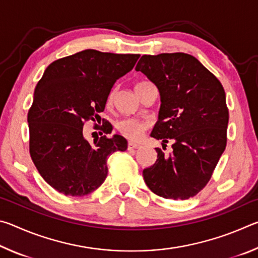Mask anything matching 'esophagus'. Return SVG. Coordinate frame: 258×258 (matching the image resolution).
Instances as JSON below:
<instances>
[{
    "instance_id": "34e87169",
    "label": "esophagus",
    "mask_w": 258,
    "mask_h": 258,
    "mask_svg": "<svg viewBox=\"0 0 258 258\" xmlns=\"http://www.w3.org/2000/svg\"><path fill=\"white\" fill-rule=\"evenodd\" d=\"M140 146L137 145V143H133V142H128L127 145V149L128 150H134V149H139Z\"/></svg>"
}]
</instances>
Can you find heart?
<instances>
[{"mask_svg":"<svg viewBox=\"0 0 258 258\" xmlns=\"http://www.w3.org/2000/svg\"><path fill=\"white\" fill-rule=\"evenodd\" d=\"M147 84L148 82H140L135 85V92L138 93V95L140 93V91L142 90V87ZM113 98H115V90H111L107 98L108 106H110L112 103ZM148 127H149V123H148V121L135 118H125L117 123V130H118V132L123 135L124 138L132 140V141H135V140H139L141 138L143 133L148 130Z\"/></svg>","mask_w":258,"mask_h":258,"instance_id":"b5f03b06","label":"heart"}]
</instances>
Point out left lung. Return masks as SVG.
Returning <instances> with one entry per match:
<instances>
[{"mask_svg":"<svg viewBox=\"0 0 258 258\" xmlns=\"http://www.w3.org/2000/svg\"><path fill=\"white\" fill-rule=\"evenodd\" d=\"M155 83L160 110L151 137L172 142L166 156L143 169L148 187L165 199H189L202 191L226 147L229 109L223 85L195 56L176 52L142 55L135 67Z\"/></svg>","mask_w":258,"mask_h":258,"instance_id":"left-lung-1","label":"left lung"}]
</instances>
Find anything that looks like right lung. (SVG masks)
Segmentation results:
<instances>
[{"mask_svg": "<svg viewBox=\"0 0 258 258\" xmlns=\"http://www.w3.org/2000/svg\"><path fill=\"white\" fill-rule=\"evenodd\" d=\"M139 56L84 50L53 61L38 81L27 116L29 154L41 176L60 194L82 197L97 190L108 175V157L127 148L120 135L107 137L111 124L102 118L99 126L95 120L101 119L115 82L132 71ZM89 120L103 131L93 143L82 130Z\"/></svg>", "mask_w": 258, "mask_h": 258, "instance_id": "add662e5", "label": "right lung"}]
</instances>
